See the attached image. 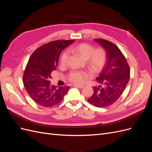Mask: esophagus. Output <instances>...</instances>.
I'll use <instances>...</instances> for the list:
<instances>
[{"label": "esophagus", "instance_id": "esophagus-1", "mask_svg": "<svg viewBox=\"0 0 152 152\" xmlns=\"http://www.w3.org/2000/svg\"><path fill=\"white\" fill-rule=\"evenodd\" d=\"M73 86L75 87H78V88H80V89L83 88V87H84V86H82V85H78V84H73Z\"/></svg>", "mask_w": 152, "mask_h": 152}]
</instances>
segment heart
<instances>
[{
	"label": "heart",
	"mask_w": 152,
	"mask_h": 152,
	"mask_svg": "<svg viewBox=\"0 0 152 152\" xmlns=\"http://www.w3.org/2000/svg\"><path fill=\"white\" fill-rule=\"evenodd\" d=\"M69 52L75 53L82 59L87 60V65L94 72H98L102 70L107 61V53L105 50L102 48L94 49L93 45L89 44H78L69 49ZM68 58V53L67 51L64 52L60 59L61 65H65ZM91 77V74L89 72L73 70L69 73L68 79L73 83L79 84L83 83Z\"/></svg>",
	"instance_id": "1"
}]
</instances>
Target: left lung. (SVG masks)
<instances>
[{
  "label": "left lung",
  "mask_w": 152,
  "mask_h": 152,
  "mask_svg": "<svg viewBox=\"0 0 152 152\" xmlns=\"http://www.w3.org/2000/svg\"><path fill=\"white\" fill-rule=\"evenodd\" d=\"M104 48L107 62L96 79L99 84L93 87L94 93L88 102L96 107L104 108L116 102L122 94L130 78V68L121 50L112 42L95 39Z\"/></svg>",
  "instance_id": "8db88e82"
}]
</instances>
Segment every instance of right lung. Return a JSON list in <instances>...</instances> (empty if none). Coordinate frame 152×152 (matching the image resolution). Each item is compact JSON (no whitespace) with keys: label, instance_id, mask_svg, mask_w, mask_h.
Masks as SVG:
<instances>
[{"label":"right lung","instance_id":"1","mask_svg":"<svg viewBox=\"0 0 152 152\" xmlns=\"http://www.w3.org/2000/svg\"><path fill=\"white\" fill-rule=\"evenodd\" d=\"M75 40H54L45 44L32 53L24 71L23 82L30 97L39 105L51 107L60 103L70 88L50 86L52 72L56 70L62 50Z\"/></svg>","mask_w":152,"mask_h":152}]
</instances>
